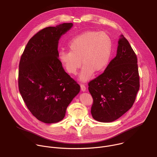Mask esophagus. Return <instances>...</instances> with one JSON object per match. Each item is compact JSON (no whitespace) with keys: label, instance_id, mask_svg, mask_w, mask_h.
Here are the masks:
<instances>
[{"label":"esophagus","instance_id":"esophagus-1","mask_svg":"<svg viewBox=\"0 0 157 157\" xmlns=\"http://www.w3.org/2000/svg\"><path fill=\"white\" fill-rule=\"evenodd\" d=\"M81 90L82 92H85L86 90V86L84 84H81Z\"/></svg>","mask_w":157,"mask_h":157}]
</instances>
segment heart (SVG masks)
Returning a JSON list of instances; mask_svg holds the SVG:
<instances>
[{
    "label": "heart",
    "mask_w": 157,
    "mask_h": 157,
    "mask_svg": "<svg viewBox=\"0 0 157 157\" xmlns=\"http://www.w3.org/2000/svg\"><path fill=\"white\" fill-rule=\"evenodd\" d=\"M69 48L70 51L59 52V61L71 75H76L82 63L79 79L85 82L94 71L99 73L106 68L113 52V41L104 32L87 30L73 38Z\"/></svg>",
    "instance_id": "heart-1"
}]
</instances>
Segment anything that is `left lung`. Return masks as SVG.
I'll return each instance as SVG.
<instances>
[{
    "instance_id": "8db88e82",
    "label": "left lung",
    "mask_w": 157,
    "mask_h": 157,
    "mask_svg": "<svg viewBox=\"0 0 157 157\" xmlns=\"http://www.w3.org/2000/svg\"><path fill=\"white\" fill-rule=\"evenodd\" d=\"M137 56L123 35L116 56L104 73L89 83L93 99L91 113L101 122H113L132 107L140 86Z\"/></svg>"
}]
</instances>
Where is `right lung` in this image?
<instances>
[{
	"instance_id": "obj_1",
	"label": "right lung",
	"mask_w": 157,
	"mask_h": 157,
	"mask_svg": "<svg viewBox=\"0 0 157 157\" xmlns=\"http://www.w3.org/2000/svg\"><path fill=\"white\" fill-rule=\"evenodd\" d=\"M73 26L63 23L42 29L29 41L20 61V93L31 113L46 124L63 120L80 91L58 59L59 40Z\"/></svg>"
}]
</instances>
